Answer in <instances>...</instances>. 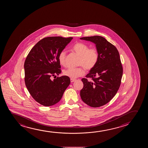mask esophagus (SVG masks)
<instances>
[{
    "label": "esophagus",
    "instance_id": "esophagus-1",
    "mask_svg": "<svg viewBox=\"0 0 148 148\" xmlns=\"http://www.w3.org/2000/svg\"><path fill=\"white\" fill-rule=\"evenodd\" d=\"M70 80H71V83H72V82H75V81H76V80L74 79H70Z\"/></svg>",
    "mask_w": 148,
    "mask_h": 148
}]
</instances>
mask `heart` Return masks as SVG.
Returning <instances> with one entry per match:
<instances>
[{"mask_svg":"<svg viewBox=\"0 0 148 148\" xmlns=\"http://www.w3.org/2000/svg\"><path fill=\"white\" fill-rule=\"evenodd\" d=\"M73 50L80 56L78 65L82 66L75 68H68L64 70L63 74L75 79L84 75V67L86 71H90L96 66L99 58L98 50L95 47L89 48V46L83 42H77L73 46ZM66 52L62 50L58 56V60L60 64H66Z\"/></svg>","mask_w":148,"mask_h":148,"instance_id":"b5f03b06","label":"heart"}]
</instances>
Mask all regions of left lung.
<instances>
[{
    "instance_id": "left-lung-1",
    "label": "left lung",
    "mask_w": 148,
    "mask_h": 148,
    "mask_svg": "<svg viewBox=\"0 0 148 148\" xmlns=\"http://www.w3.org/2000/svg\"><path fill=\"white\" fill-rule=\"evenodd\" d=\"M80 39L94 43L99 54L96 66L86 76L92 78V81L82 79L84 87L80 90V96L90 107H100L108 103L120 88L123 72L120 54L116 48L102 36Z\"/></svg>"
}]
</instances>
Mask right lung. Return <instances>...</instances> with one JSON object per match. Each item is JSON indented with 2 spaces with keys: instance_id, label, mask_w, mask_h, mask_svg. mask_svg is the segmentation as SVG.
I'll use <instances>...</instances> for the list:
<instances>
[{
  "instance_id": "1",
  "label": "right lung",
  "mask_w": 148,
  "mask_h": 148,
  "mask_svg": "<svg viewBox=\"0 0 148 148\" xmlns=\"http://www.w3.org/2000/svg\"><path fill=\"white\" fill-rule=\"evenodd\" d=\"M72 39L62 36L44 38L34 45L26 58V86L35 101L41 105L50 106L58 103L70 84V78L66 76L53 81L51 77L61 73L58 56Z\"/></svg>"
}]
</instances>
